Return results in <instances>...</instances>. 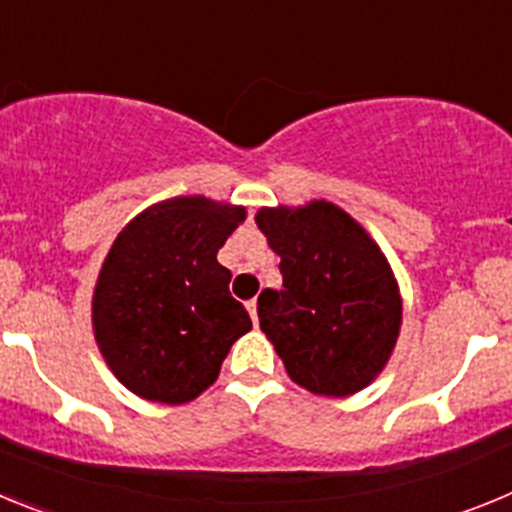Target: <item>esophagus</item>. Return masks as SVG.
Returning a JSON list of instances; mask_svg holds the SVG:
<instances>
[{"label":"esophagus","instance_id":"34e87169","mask_svg":"<svg viewBox=\"0 0 512 512\" xmlns=\"http://www.w3.org/2000/svg\"><path fill=\"white\" fill-rule=\"evenodd\" d=\"M246 307H248V315H251L253 323H259V312H256V297H253V300H248Z\"/></svg>","mask_w":512,"mask_h":512}]
</instances>
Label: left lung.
Listing matches in <instances>:
<instances>
[{"label": "left lung", "instance_id": "left-lung-1", "mask_svg": "<svg viewBox=\"0 0 512 512\" xmlns=\"http://www.w3.org/2000/svg\"><path fill=\"white\" fill-rule=\"evenodd\" d=\"M261 233L279 253L282 289L259 295V323L305 390L346 397L384 369L400 333L392 269L366 230L330 202L261 210Z\"/></svg>", "mask_w": 512, "mask_h": 512}]
</instances>
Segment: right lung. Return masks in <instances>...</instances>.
Instances as JSON below:
<instances>
[{
  "mask_svg": "<svg viewBox=\"0 0 512 512\" xmlns=\"http://www.w3.org/2000/svg\"><path fill=\"white\" fill-rule=\"evenodd\" d=\"M243 217V207L176 197L140 212L112 243L94 289V336L115 377L143 400H194L251 330L230 271L217 264Z\"/></svg>",
  "mask_w": 512,
  "mask_h": 512,
  "instance_id": "1",
  "label": "right lung"
}]
</instances>
